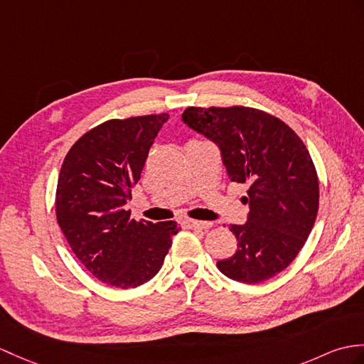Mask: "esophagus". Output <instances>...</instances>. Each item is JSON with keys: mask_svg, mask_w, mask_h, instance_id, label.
<instances>
[{"mask_svg": "<svg viewBox=\"0 0 364 364\" xmlns=\"http://www.w3.org/2000/svg\"><path fill=\"white\" fill-rule=\"evenodd\" d=\"M186 225H188L189 228H193V230H208V228L213 226V223L210 222H201V220H186L184 222Z\"/></svg>", "mask_w": 364, "mask_h": 364, "instance_id": "esophagus-1", "label": "esophagus"}]
</instances>
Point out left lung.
I'll list each match as a JSON object with an SVG mask.
<instances>
[{
	"instance_id": "8db88e82",
	"label": "left lung",
	"mask_w": 364,
	"mask_h": 364,
	"mask_svg": "<svg viewBox=\"0 0 364 364\" xmlns=\"http://www.w3.org/2000/svg\"><path fill=\"white\" fill-rule=\"evenodd\" d=\"M183 121L217 144L231 181L248 184V220L230 226L237 251L217 268L243 284L281 273L298 256L318 214V175L306 144L257 108L189 107Z\"/></svg>"
}]
</instances>
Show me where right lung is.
<instances>
[{
  "label": "right lung",
  "instance_id": "add662e5",
  "mask_svg": "<svg viewBox=\"0 0 364 364\" xmlns=\"http://www.w3.org/2000/svg\"><path fill=\"white\" fill-rule=\"evenodd\" d=\"M167 113L109 119L74 142L60 168L55 215L73 252L112 287L150 281L180 231L173 220L136 222L125 210Z\"/></svg>",
  "mask_w": 364,
  "mask_h": 364
}]
</instances>
